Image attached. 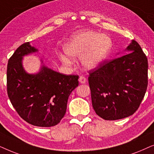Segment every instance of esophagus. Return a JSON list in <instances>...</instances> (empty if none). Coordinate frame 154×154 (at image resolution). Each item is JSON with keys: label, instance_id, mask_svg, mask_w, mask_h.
<instances>
[{"label": "esophagus", "instance_id": "obj_1", "mask_svg": "<svg viewBox=\"0 0 154 154\" xmlns=\"http://www.w3.org/2000/svg\"><path fill=\"white\" fill-rule=\"evenodd\" d=\"M79 82L81 84H85L86 82H87V79H86V77H84V76H80L79 78Z\"/></svg>", "mask_w": 154, "mask_h": 154}]
</instances>
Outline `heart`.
I'll return each instance as SVG.
<instances>
[{"mask_svg": "<svg viewBox=\"0 0 154 154\" xmlns=\"http://www.w3.org/2000/svg\"><path fill=\"white\" fill-rule=\"evenodd\" d=\"M112 41L108 36L94 32H79L74 34L64 45L65 54L73 59L82 58L83 66L88 69L99 67L106 60L112 49ZM65 64L72 61L67 57L61 56Z\"/></svg>", "mask_w": 154, "mask_h": 154, "instance_id": "b5f03b06", "label": "heart"}]
</instances>
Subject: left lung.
<instances>
[{
    "label": "left lung",
    "instance_id": "left-lung-1",
    "mask_svg": "<svg viewBox=\"0 0 154 154\" xmlns=\"http://www.w3.org/2000/svg\"><path fill=\"white\" fill-rule=\"evenodd\" d=\"M128 53L106 60L89 72L92 106L106 120L134 114L144 97L148 85V60L136 41L125 49Z\"/></svg>",
    "mask_w": 154,
    "mask_h": 154
}]
</instances>
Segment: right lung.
Returning a JSON list of instances; mask_svg holds the SVG:
<instances>
[{
	"mask_svg": "<svg viewBox=\"0 0 154 154\" xmlns=\"http://www.w3.org/2000/svg\"><path fill=\"white\" fill-rule=\"evenodd\" d=\"M38 49L24 43L9 59L7 67L8 95L19 116L32 125L52 127L64 117L69 96L79 85L78 75H65L42 66L36 74L26 72L23 57Z\"/></svg>",
	"mask_w": 154,
	"mask_h": 154,
	"instance_id": "obj_1",
	"label": "right lung"
}]
</instances>
